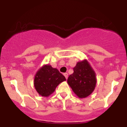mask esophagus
<instances>
[{
    "label": "esophagus",
    "mask_w": 127,
    "mask_h": 127,
    "mask_svg": "<svg viewBox=\"0 0 127 127\" xmlns=\"http://www.w3.org/2000/svg\"><path fill=\"white\" fill-rule=\"evenodd\" d=\"M64 76L65 77L66 79H67V77H68V74L67 73H64Z\"/></svg>",
    "instance_id": "obj_1"
}]
</instances>
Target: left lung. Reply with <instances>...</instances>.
Segmentation results:
<instances>
[{"mask_svg": "<svg viewBox=\"0 0 127 127\" xmlns=\"http://www.w3.org/2000/svg\"><path fill=\"white\" fill-rule=\"evenodd\" d=\"M73 70L67 83L79 98L88 97L94 92L97 83L95 71L86 60L77 62Z\"/></svg>", "mask_w": 127, "mask_h": 127, "instance_id": "left-lung-1", "label": "left lung"}]
</instances>
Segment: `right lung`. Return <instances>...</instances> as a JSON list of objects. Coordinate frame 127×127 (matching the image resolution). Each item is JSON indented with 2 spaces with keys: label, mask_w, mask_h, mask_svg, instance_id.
Returning a JSON list of instances; mask_svg holds the SVG:
<instances>
[{
  "label": "right lung",
  "mask_w": 127,
  "mask_h": 127,
  "mask_svg": "<svg viewBox=\"0 0 127 127\" xmlns=\"http://www.w3.org/2000/svg\"><path fill=\"white\" fill-rule=\"evenodd\" d=\"M65 76L50 65H44L37 72L34 78V87L42 97H48L55 92L57 86L65 81Z\"/></svg>",
  "instance_id": "add662e5"
}]
</instances>
